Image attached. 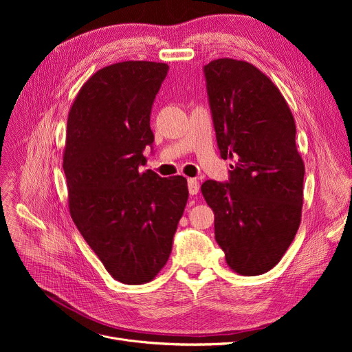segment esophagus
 Returning a JSON list of instances; mask_svg holds the SVG:
<instances>
[{
    "mask_svg": "<svg viewBox=\"0 0 352 352\" xmlns=\"http://www.w3.org/2000/svg\"><path fill=\"white\" fill-rule=\"evenodd\" d=\"M188 191L191 195H195L199 191V182L197 181V178H188Z\"/></svg>",
    "mask_w": 352,
    "mask_h": 352,
    "instance_id": "1",
    "label": "esophagus"
}]
</instances>
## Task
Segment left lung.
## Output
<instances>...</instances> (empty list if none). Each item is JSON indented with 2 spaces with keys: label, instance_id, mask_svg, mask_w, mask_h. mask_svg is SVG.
<instances>
[{
  "label": "left lung",
  "instance_id": "8db88e82",
  "mask_svg": "<svg viewBox=\"0 0 352 352\" xmlns=\"http://www.w3.org/2000/svg\"><path fill=\"white\" fill-rule=\"evenodd\" d=\"M204 72L217 144L231 171L227 184L208 179L201 192L228 267L261 275L280 263L301 223L305 166L295 121L281 91L252 64L218 58Z\"/></svg>",
  "mask_w": 352,
  "mask_h": 352
}]
</instances>
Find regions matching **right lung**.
I'll return each mask as SVG.
<instances>
[{"instance_id":"right-lung-1","label":"right lung","mask_w":352,"mask_h":352,"mask_svg":"<svg viewBox=\"0 0 352 352\" xmlns=\"http://www.w3.org/2000/svg\"><path fill=\"white\" fill-rule=\"evenodd\" d=\"M168 65L122 61L98 69L68 114L63 168L69 215L114 280L150 283L171 254L188 199L187 179L145 164L151 107Z\"/></svg>"}]
</instances>
